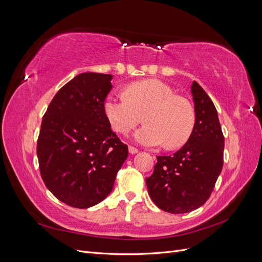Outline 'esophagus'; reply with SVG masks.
<instances>
[{"label": "esophagus", "instance_id": "esophagus-1", "mask_svg": "<svg viewBox=\"0 0 262 262\" xmlns=\"http://www.w3.org/2000/svg\"><path fill=\"white\" fill-rule=\"evenodd\" d=\"M129 152H130V154H137L138 152H139V149L137 148V147H134V146H129Z\"/></svg>", "mask_w": 262, "mask_h": 262}]
</instances>
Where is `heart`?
I'll return each instance as SVG.
<instances>
[{
  "label": "heart",
  "instance_id": "obj_1",
  "mask_svg": "<svg viewBox=\"0 0 262 262\" xmlns=\"http://www.w3.org/2000/svg\"><path fill=\"white\" fill-rule=\"evenodd\" d=\"M124 95L109 94L104 100V114L114 131L129 133L143 120L146 123L134 134L140 144L175 148L186 143L194 125V112L190 102L175 95L160 80L130 84Z\"/></svg>",
  "mask_w": 262,
  "mask_h": 262
}]
</instances>
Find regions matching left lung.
Listing matches in <instances>:
<instances>
[{
    "mask_svg": "<svg viewBox=\"0 0 262 262\" xmlns=\"http://www.w3.org/2000/svg\"><path fill=\"white\" fill-rule=\"evenodd\" d=\"M195 122L187 143L171 156H157L146 178L150 199L173 214L191 212L210 198L223 167L224 136L216 108L195 81L191 85Z\"/></svg>",
    "mask_w": 262,
    "mask_h": 262,
    "instance_id": "1",
    "label": "left lung"
}]
</instances>
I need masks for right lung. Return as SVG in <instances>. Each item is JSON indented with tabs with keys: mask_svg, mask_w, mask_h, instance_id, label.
Segmentation results:
<instances>
[{
	"mask_svg": "<svg viewBox=\"0 0 262 262\" xmlns=\"http://www.w3.org/2000/svg\"><path fill=\"white\" fill-rule=\"evenodd\" d=\"M113 75L82 73L55 94L37 141L39 169L50 192L70 207L86 209L112 192L128 157L104 114Z\"/></svg>",
	"mask_w": 262,
	"mask_h": 262,
	"instance_id": "right-lung-1",
	"label": "right lung"
}]
</instances>
